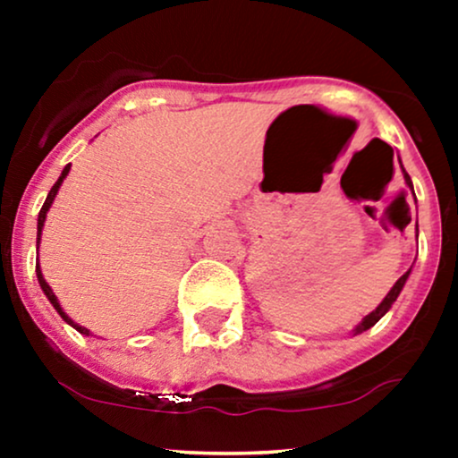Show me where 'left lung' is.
<instances>
[{"label": "left lung", "instance_id": "1", "mask_svg": "<svg viewBox=\"0 0 458 458\" xmlns=\"http://www.w3.org/2000/svg\"><path fill=\"white\" fill-rule=\"evenodd\" d=\"M401 167H403V163H401ZM403 174H404V182H407V187L411 189V191H413V182H411V178H409V174H407V172H404V170H403ZM413 196H415V193H413ZM415 225H418V224H415ZM409 273H411V269H409L407 273H404V276L398 277V282L394 284V286H392V291L387 293L386 299H383V301L379 303V306H377V310H372V312L368 314V317H364V320H361V323L357 325V327L353 329V335L361 334V331H366V329H370L372 325H375V323H379V318H381V317H386V312H387V310L392 308V303L396 301V297H398V295H401V291H403L404 282H407Z\"/></svg>", "mask_w": 458, "mask_h": 458}]
</instances>
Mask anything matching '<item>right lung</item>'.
<instances>
[{"mask_svg": "<svg viewBox=\"0 0 458 458\" xmlns=\"http://www.w3.org/2000/svg\"><path fill=\"white\" fill-rule=\"evenodd\" d=\"M68 172H71V163H68V165L64 167V170H62L60 178H57V181H55V185L51 187L49 196H47L45 204H43V208H40V213H38V233H36V247L40 245V234H43V225H45V219H47V211H49V208H51V204H54V199H55V196H57V189H60L62 182H64V178H66ZM36 276H38V284H40V288H43V293H45V295H47V299H49V301H51V306H54V308L57 310V314H60V317L64 318L66 323L71 325V327H75V329L79 331V334H83V335H90V329H86V327H81V325H77L75 320H72V318L68 317V314L64 312V310H62L60 301H57V297L54 295V291H51V286H49V284H47V280H45V277H43V271H40V265H36Z\"/></svg>", "mask_w": 458, "mask_h": 458, "instance_id": "1", "label": "right lung"}]
</instances>
